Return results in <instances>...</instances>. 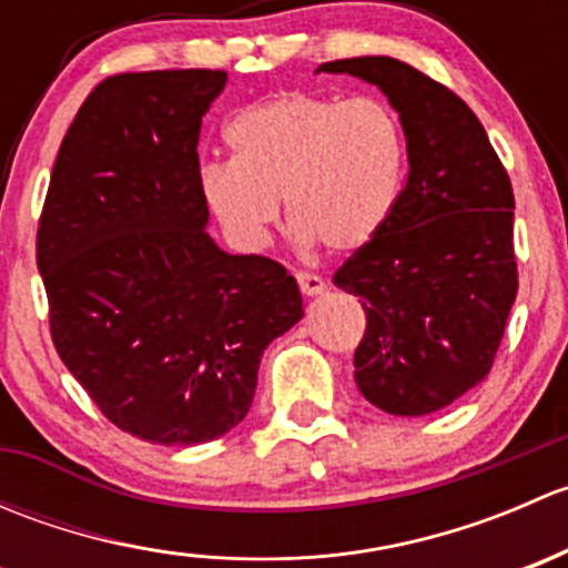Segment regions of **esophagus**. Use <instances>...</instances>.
<instances>
[{
    "instance_id": "obj_1",
    "label": "esophagus",
    "mask_w": 568,
    "mask_h": 568,
    "mask_svg": "<svg viewBox=\"0 0 568 568\" xmlns=\"http://www.w3.org/2000/svg\"><path fill=\"white\" fill-rule=\"evenodd\" d=\"M296 283H300V291L305 296H316L326 288L324 280H321L318 274H313V272H296Z\"/></svg>"
}]
</instances>
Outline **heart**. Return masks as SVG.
Here are the masks:
<instances>
[{"label": "heart", "instance_id": "1", "mask_svg": "<svg viewBox=\"0 0 568 568\" xmlns=\"http://www.w3.org/2000/svg\"><path fill=\"white\" fill-rule=\"evenodd\" d=\"M233 162L200 170V194L239 247H261L280 197L302 239L354 252L379 236L398 200L404 131L374 95L332 99L294 90L252 104L225 129Z\"/></svg>", "mask_w": 568, "mask_h": 568}]
</instances>
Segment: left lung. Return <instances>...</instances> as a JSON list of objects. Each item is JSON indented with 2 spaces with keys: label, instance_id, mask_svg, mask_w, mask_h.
Wrapping results in <instances>:
<instances>
[{
  "label": "left lung",
  "instance_id": "left-lung-1",
  "mask_svg": "<svg viewBox=\"0 0 568 568\" xmlns=\"http://www.w3.org/2000/svg\"><path fill=\"white\" fill-rule=\"evenodd\" d=\"M318 71L382 88L404 125L409 173L390 220L332 280L365 311L359 393L390 415H432L484 382L517 300L511 178L473 109L417 68L352 57Z\"/></svg>",
  "mask_w": 568,
  "mask_h": 568
}]
</instances>
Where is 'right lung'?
Here are the masks:
<instances>
[{"label":"right lung","mask_w":568,"mask_h":568,"mask_svg":"<svg viewBox=\"0 0 568 568\" xmlns=\"http://www.w3.org/2000/svg\"><path fill=\"white\" fill-rule=\"evenodd\" d=\"M225 71L114 73L62 140L38 220L49 329L101 415L153 445L244 420L268 343L302 318L283 263L205 233L200 125Z\"/></svg>","instance_id":"1"}]
</instances>
